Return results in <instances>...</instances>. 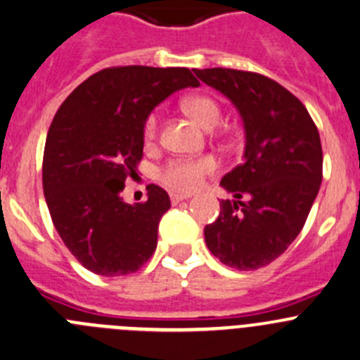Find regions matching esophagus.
<instances>
[{
	"label": "esophagus",
	"instance_id": "34e87169",
	"mask_svg": "<svg viewBox=\"0 0 360 360\" xmlns=\"http://www.w3.org/2000/svg\"><path fill=\"white\" fill-rule=\"evenodd\" d=\"M191 195H186V193H170V200H172V204H179V202L183 200H188Z\"/></svg>",
	"mask_w": 360,
	"mask_h": 360
}]
</instances>
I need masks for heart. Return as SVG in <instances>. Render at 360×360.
<instances>
[{
    "mask_svg": "<svg viewBox=\"0 0 360 360\" xmlns=\"http://www.w3.org/2000/svg\"><path fill=\"white\" fill-rule=\"evenodd\" d=\"M183 110L197 121L205 130H212L221 120V109L218 102L211 96L195 95L183 100ZM158 135V117L156 114H149L144 123V139L148 144H151ZM216 162L211 156H202L195 160H170L160 172V179L170 190L181 191V193H190L198 184L202 183L207 174L214 172Z\"/></svg>",
    "mask_w": 360,
    "mask_h": 360,
    "instance_id": "obj_1",
    "label": "heart"
}]
</instances>
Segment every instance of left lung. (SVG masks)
Wrapping results in <instances>:
<instances>
[{
	"label": "left lung",
	"instance_id": "left-lung-1",
	"mask_svg": "<svg viewBox=\"0 0 360 360\" xmlns=\"http://www.w3.org/2000/svg\"><path fill=\"white\" fill-rule=\"evenodd\" d=\"M193 72L233 103L246 135L243 163L219 183L233 200L219 202V216L204 229L205 244L229 267L260 269L294 243L319 195V130L301 100L276 80L232 68Z\"/></svg>",
	"mask_w": 360,
	"mask_h": 360
}]
</instances>
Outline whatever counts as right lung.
<instances>
[{
  "mask_svg": "<svg viewBox=\"0 0 360 360\" xmlns=\"http://www.w3.org/2000/svg\"><path fill=\"white\" fill-rule=\"evenodd\" d=\"M188 86H200L188 68L114 66L84 80L56 112L45 141L44 195L59 237L87 271L124 276L155 253L169 193L149 184L148 200L131 205L121 191L137 176L148 116Z\"/></svg>",
  "mask_w": 360,
  "mask_h": 360,
  "instance_id": "1",
  "label": "right lung"
}]
</instances>
